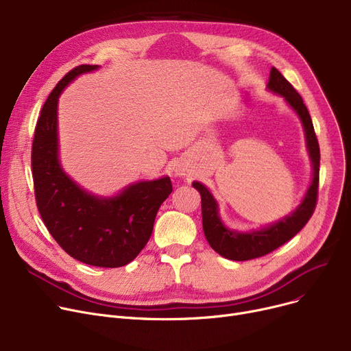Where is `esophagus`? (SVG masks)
Returning a JSON list of instances; mask_svg holds the SVG:
<instances>
[{
    "label": "esophagus",
    "instance_id": "34e87169",
    "mask_svg": "<svg viewBox=\"0 0 351 351\" xmlns=\"http://www.w3.org/2000/svg\"><path fill=\"white\" fill-rule=\"evenodd\" d=\"M173 172H175V175L176 176H186V169L183 168V166H180V165H176L175 168H173Z\"/></svg>",
    "mask_w": 351,
    "mask_h": 351
}]
</instances>
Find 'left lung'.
<instances>
[{
    "mask_svg": "<svg viewBox=\"0 0 351 351\" xmlns=\"http://www.w3.org/2000/svg\"><path fill=\"white\" fill-rule=\"evenodd\" d=\"M266 89L276 95H280L302 122L307 154L311 162V180L296 209H293L289 215L269 223L267 226L245 232L230 229L220 217L219 204L209 188L202 182H192V186L200 193L202 197V223H204V232L208 243L220 256L236 262L256 259V257L265 256L285 245L303 229L316 208L320 149L308 110L296 89L274 66L270 69Z\"/></svg>",
    "mask_w": 351,
    "mask_h": 351,
    "instance_id": "left-lung-1",
    "label": "left lung"
}]
</instances>
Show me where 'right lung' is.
Listing matches in <instances>:
<instances>
[{
    "label": "right lung",
    "instance_id": "obj_1",
    "mask_svg": "<svg viewBox=\"0 0 351 351\" xmlns=\"http://www.w3.org/2000/svg\"><path fill=\"white\" fill-rule=\"evenodd\" d=\"M97 69L99 65L73 68L44 104L32 143L34 188L47 229L69 256L90 266L121 267L131 263L149 241L172 182L169 176L139 180L112 196H102L86 191L64 171L58 101L72 81Z\"/></svg>",
    "mask_w": 351,
    "mask_h": 351
}]
</instances>
